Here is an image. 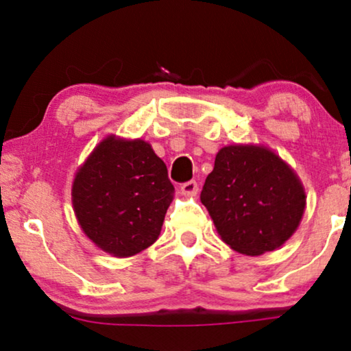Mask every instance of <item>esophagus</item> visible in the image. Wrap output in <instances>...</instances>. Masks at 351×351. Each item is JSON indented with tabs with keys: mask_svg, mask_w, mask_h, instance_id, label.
<instances>
[{
	"mask_svg": "<svg viewBox=\"0 0 351 351\" xmlns=\"http://www.w3.org/2000/svg\"><path fill=\"white\" fill-rule=\"evenodd\" d=\"M198 190H199V186L196 180H189V182H185V184L180 185V191L185 196H195L196 193H198Z\"/></svg>",
	"mask_w": 351,
	"mask_h": 351,
	"instance_id": "34e87169",
	"label": "esophagus"
}]
</instances>
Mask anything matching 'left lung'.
Here are the masks:
<instances>
[{
	"mask_svg": "<svg viewBox=\"0 0 351 351\" xmlns=\"http://www.w3.org/2000/svg\"><path fill=\"white\" fill-rule=\"evenodd\" d=\"M199 198L223 241L246 256L280 247L305 209L304 186L291 167L254 145L223 147Z\"/></svg>",
	"mask_w": 351,
	"mask_h": 351,
	"instance_id": "1",
	"label": "left lung"
}]
</instances>
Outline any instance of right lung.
Here are the masks:
<instances>
[{"mask_svg":"<svg viewBox=\"0 0 351 351\" xmlns=\"http://www.w3.org/2000/svg\"><path fill=\"white\" fill-rule=\"evenodd\" d=\"M174 185L167 167L143 141L108 137L75 177L76 219L102 251L131 257L160 237Z\"/></svg>","mask_w":351,"mask_h":351,"instance_id":"obj_1","label":"right lung"}]
</instances>
